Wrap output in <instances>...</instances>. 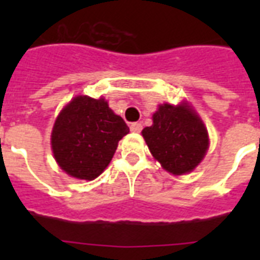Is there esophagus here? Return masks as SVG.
<instances>
[{
	"mask_svg": "<svg viewBox=\"0 0 260 260\" xmlns=\"http://www.w3.org/2000/svg\"><path fill=\"white\" fill-rule=\"evenodd\" d=\"M129 128H131V131H132V132H140V131H142V128H143V125L140 124V122H132Z\"/></svg>",
	"mask_w": 260,
	"mask_h": 260,
	"instance_id": "1",
	"label": "esophagus"
}]
</instances>
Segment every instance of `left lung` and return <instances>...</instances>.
<instances>
[{
	"label": "left lung",
	"instance_id": "1",
	"mask_svg": "<svg viewBox=\"0 0 260 260\" xmlns=\"http://www.w3.org/2000/svg\"><path fill=\"white\" fill-rule=\"evenodd\" d=\"M142 135L151 154L174 175L190 173L201 163L209 147L204 122L191 106L163 104L152 116V125Z\"/></svg>",
	"mask_w": 260,
	"mask_h": 260
}]
</instances>
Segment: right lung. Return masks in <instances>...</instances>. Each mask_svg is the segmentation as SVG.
<instances>
[{"label": "right lung", "mask_w": 260, "mask_h": 260, "mask_svg": "<svg viewBox=\"0 0 260 260\" xmlns=\"http://www.w3.org/2000/svg\"><path fill=\"white\" fill-rule=\"evenodd\" d=\"M129 128L104 98H73L55 120L51 147L55 160L70 177L93 181L113 158Z\"/></svg>", "instance_id": "1"}]
</instances>
